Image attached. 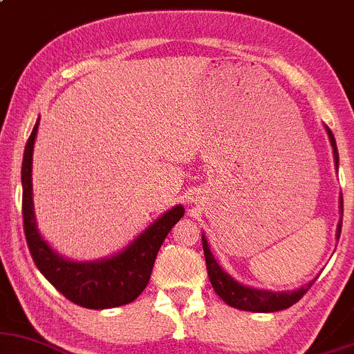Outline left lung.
I'll list each match as a JSON object with an SVG mask.
<instances>
[{"label":"left lung","instance_id":"obj_1","mask_svg":"<svg viewBox=\"0 0 354 354\" xmlns=\"http://www.w3.org/2000/svg\"><path fill=\"white\" fill-rule=\"evenodd\" d=\"M328 130L330 145L334 150V162H336V169L339 165V155H337V147L336 140L330 130ZM341 212H343V197H341ZM341 226H343V218H341L339 224H337V239L341 234ZM203 248H204V257H206V265H207V275L211 280L212 288H214L216 294L221 297L227 306L234 307V309L241 310H250V313H275V310L288 309L290 306H294L295 302H299L304 297L307 290L313 287L315 279L313 282H309L304 287L297 288V290L292 292H270V290H257V288L245 287V285L238 283L236 280L231 279L226 272H223V268L219 267L218 261L212 257L211 250H209L207 239L203 236Z\"/></svg>","mask_w":354,"mask_h":354}]
</instances>
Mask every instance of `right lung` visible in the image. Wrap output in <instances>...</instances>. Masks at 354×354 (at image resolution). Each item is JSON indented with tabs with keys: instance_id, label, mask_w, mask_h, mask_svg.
I'll return each instance as SVG.
<instances>
[{
	"instance_id": "1",
	"label": "right lung",
	"mask_w": 354,
	"mask_h": 354,
	"mask_svg": "<svg viewBox=\"0 0 354 354\" xmlns=\"http://www.w3.org/2000/svg\"><path fill=\"white\" fill-rule=\"evenodd\" d=\"M37 131H39V121L26 142L24 163H21L24 230L26 245L37 268L64 297L86 309H111L133 302L145 290L158 250L170 230L184 216V207L176 206L167 211L162 218L150 224L130 246L108 260L75 263L59 257L41 239L33 214L32 157Z\"/></svg>"
}]
</instances>
